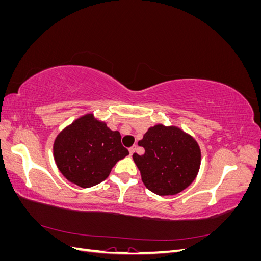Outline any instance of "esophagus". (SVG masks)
I'll use <instances>...</instances> for the list:
<instances>
[{
    "label": "esophagus",
    "mask_w": 261,
    "mask_h": 261,
    "mask_svg": "<svg viewBox=\"0 0 261 261\" xmlns=\"http://www.w3.org/2000/svg\"><path fill=\"white\" fill-rule=\"evenodd\" d=\"M128 150H129V153L133 154L134 152H135V150H136V145H133Z\"/></svg>",
    "instance_id": "esophagus-1"
}]
</instances>
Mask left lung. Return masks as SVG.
Instances as JSON below:
<instances>
[{"label":"left lung","instance_id":"8db88e82","mask_svg":"<svg viewBox=\"0 0 261 261\" xmlns=\"http://www.w3.org/2000/svg\"><path fill=\"white\" fill-rule=\"evenodd\" d=\"M138 145L144 154H133L145 186L152 193L175 195L193 183L200 167L196 140L177 127L155 125Z\"/></svg>","mask_w":261,"mask_h":261}]
</instances>
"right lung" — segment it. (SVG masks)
<instances>
[{
  "instance_id": "1",
  "label": "right lung",
  "mask_w": 261,
  "mask_h": 261,
  "mask_svg": "<svg viewBox=\"0 0 261 261\" xmlns=\"http://www.w3.org/2000/svg\"><path fill=\"white\" fill-rule=\"evenodd\" d=\"M53 152L62 174L84 188L105 180L114 164L129 153L121 143V134L91 114L78 118L59 134Z\"/></svg>"
}]
</instances>
